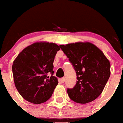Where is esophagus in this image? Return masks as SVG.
Instances as JSON below:
<instances>
[{"instance_id":"34e87169","label":"esophagus","mask_w":123,"mask_h":123,"mask_svg":"<svg viewBox=\"0 0 123 123\" xmlns=\"http://www.w3.org/2000/svg\"><path fill=\"white\" fill-rule=\"evenodd\" d=\"M65 78H64V77H63V78H62L60 79V82L62 83H63L64 82H65Z\"/></svg>"}]
</instances>
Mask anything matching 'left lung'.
Masks as SVG:
<instances>
[{
	"mask_svg": "<svg viewBox=\"0 0 123 123\" xmlns=\"http://www.w3.org/2000/svg\"><path fill=\"white\" fill-rule=\"evenodd\" d=\"M76 73V84L67 89L75 102L86 104L102 93L110 76V63L97 47L89 42L60 45Z\"/></svg>",
	"mask_w": 123,
	"mask_h": 123,
	"instance_id": "left-lung-1",
	"label": "left lung"
}]
</instances>
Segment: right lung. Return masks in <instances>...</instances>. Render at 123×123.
<instances>
[{
    "mask_svg": "<svg viewBox=\"0 0 123 123\" xmlns=\"http://www.w3.org/2000/svg\"><path fill=\"white\" fill-rule=\"evenodd\" d=\"M60 49L56 43L37 42L26 47L13 62L12 71L17 91L24 99L38 104L49 99L58 85L53 62Z\"/></svg>",
    "mask_w": 123,
    "mask_h": 123,
    "instance_id": "add662e5",
    "label": "right lung"
}]
</instances>
